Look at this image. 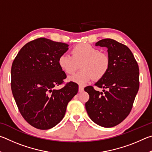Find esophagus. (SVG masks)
<instances>
[{
    "instance_id": "34e87169",
    "label": "esophagus",
    "mask_w": 152,
    "mask_h": 152,
    "mask_svg": "<svg viewBox=\"0 0 152 152\" xmlns=\"http://www.w3.org/2000/svg\"><path fill=\"white\" fill-rule=\"evenodd\" d=\"M78 91H79V92H83L84 91L83 86H79V87H78Z\"/></svg>"
}]
</instances>
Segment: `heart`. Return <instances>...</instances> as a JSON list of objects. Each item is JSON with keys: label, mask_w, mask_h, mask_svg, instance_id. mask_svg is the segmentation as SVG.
I'll return each mask as SVG.
<instances>
[{"label": "heart", "mask_w": 152, "mask_h": 152, "mask_svg": "<svg viewBox=\"0 0 152 152\" xmlns=\"http://www.w3.org/2000/svg\"><path fill=\"white\" fill-rule=\"evenodd\" d=\"M58 64L66 74H72L69 80L80 85H84L94 78L96 80L103 78L109 70L110 59L107 53L89 43H79L72 50V56L62 54L58 59Z\"/></svg>", "instance_id": "heart-1"}]
</instances>
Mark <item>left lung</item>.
Segmentation results:
<instances>
[{"label": "left lung", "mask_w": 152, "mask_h": 152, "mask_svg": "<svg viewBox=\"0 0 152 152\" xmlns=\"http://www.w3.org/2000/svg\"><path fill=\"white\" fill-rule=\"evenodd\" d=\"M95 45L107 48L109 70L94 84L107 91L100 92L92 86L86 87L89 100L85 107L92 121L101 127H112L121 123L132 109L140 87L139 67L132 51L117 41L104 39Z\"/></svg>", "instance_id": "8db88e82"}]
</instances>
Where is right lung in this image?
Listing matches in <instances>:
<instances>
[{
	"instance_id": "add662e5",
	"label": "right lung",
	"mask_w": 152,
	"mask_h": 152,
	"mask_svg": "<svg viewBox=\"0 0 152 152\" xmlns=\"http://www.w3.org/2000/svg\"><path fill=\"white\" fill-rule=\"evenodd\" d=\"M68 46L39 38L25 44L12 62L11 89L18 109L28 123L39 129L58 124L78 93V84L72 82L56 89L66 78L58 59Z\"/></svg>"
}]
</instances>
